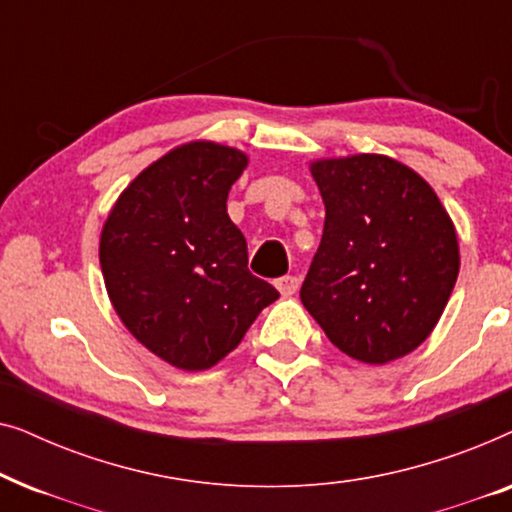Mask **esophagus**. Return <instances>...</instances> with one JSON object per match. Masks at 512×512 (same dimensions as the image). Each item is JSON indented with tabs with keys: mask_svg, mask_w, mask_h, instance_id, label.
<instances>
[{
	"mask_svg": "<svg viewBox=\"0 0 512 512\" xmlns=\"http://www.w3.org/2000/svg\"><path fill=\"white\" fill-rule=\"evenodd\" d=\"M275 286H277V291L282 293V296H293V293L298 291L300 279L293 277V275H286V277H279L277 282H275Z\"/></svg>",
	"mask_w": 512,
	"mask_h": 512,
	"instance_id": "esophagus-1",
	"label": "esophagus"
}]
</instances>
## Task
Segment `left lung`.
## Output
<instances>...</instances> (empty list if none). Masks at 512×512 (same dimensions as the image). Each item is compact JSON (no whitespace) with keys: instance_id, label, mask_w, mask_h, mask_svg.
<instances>
[{"instance_id":"1","label":"left lung","mask_w":512,"mask_h":512,"mask_svg":"<svg viewBox=\"0 0 512 512\" xmlns=\"http://www.w3.org/2000/svg\"><path fill=\"white\" fill-rule=\"evenodd\" d=\"M324 235L300 289L328 340L382 366L429 338L459 275L457 230L408 165L380 153L314 160Z\"/></svg>"}]
</instances>
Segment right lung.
Wrapping results in <instances>:
<instances>
[{
	"mask_svg": "<svg viewBox=\"0 0 512 512\" xmlns=\"http://www.w3.org/2000/svg\"><path fill=\"white\" fill-rule=\"evenodd\" d=\"M247 153L181 144L118 195L104 221L100 265L125 328L181 370H207L240 345L277 289L247 268V240L228 191Z\"/></svg>",
	"mask_w": 512,
	"mask_h": 512,
	"instance_id": "add662e5",
	"label": "right lung"
}]
</instances>
